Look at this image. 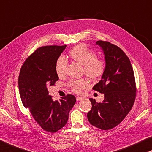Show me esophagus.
<instances>
[{"mask_svg": "<svg viewBox=\"0 0 152 152\" xmlns=\"http://www.w3.org/2000/svg\"><path fill=\"white\" fill-rule=\"evenodd\" d=\"M82 99H83V98H82V97H77L76 98V100L77 101H80V100H82Z\"/></svg>", "mask_w": 152, "mask_h": 152, "instance_id": "esophagus-1", "label": "esophagus"}]
</instances>
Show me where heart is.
<instances>
[{
    "mask_svg": "<svg viewBox=\"0 0 152 152\" xmlns=\"http://www.w3.org/2000/svg\"><path fill=\"white\" fill-rule=\"evenodd\" d=\"M69 56L73 61L79 63L83 67V73L92 80L100 79L105 72L106 64L105 60L96 57V54L83 44H79L72 48L68 52ZM67 61L64 58L60 57L55 64V70L59 77L65 75ZM69 86L74 92L79 93L87 88L88 82L85 79L72 80Z\"/></svg>",
    "mask_w": 152,
    "mask_h": 152,
    "instance_id": "b5f03b06",
    "label": "heart"
}]
</instances>
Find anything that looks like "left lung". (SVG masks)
Returning a JSON list of instances; mask_svg holds the SVG:
<instances>
[{"mask_svg":"<svg viewBox=\"0 0 152 152\" xmlns=\"http://www.w3.org/2000/svg\"><path fill=\"white\" fill-rule=\"evenodd\" d=\"M96 43L103 50L106 67L101 80L92 89L104 94V100L96 102L90 98L92 109L87 117L92 126L107 130L121 123L133 107L136 81L131 62L122 49L107 41Z\"/></svg>","mask_w":152,"mask_h":152,"instance_id":"8db88e82","label":"left lung"}]
</instances>
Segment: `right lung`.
<instances>
[{
    "mask_svg": "<svg viewBox=\"0 0 152 152\" xmlns=\"http://www.w3.org/2000/svg\"><path fill=\"white\" fill-rule=\"evenodd\" d=\"M66 47V45H54L38 48L24 61L18 76L23 106L29 109L41 128L51 133L66 125L69 112L76 101L72 94L54 101L47 90V86H54L58 80L55 64Z\"/></svg>",
    "mask_w": 152,
    "mask_h": 152,
    "instance_id": "1",
    "label": "right lung"
}]
</instances>
